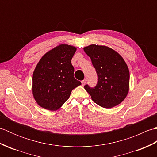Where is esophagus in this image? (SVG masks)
Here are the masks:
<instances>
[{"instance_id": "obj_1", "label": "esophagus", "mask_w": 157, "mask_h": 157, "mask_svg": "<svg viewBox=\"0 0 157 157\" xmlns=\"http://www.w3.org/2000/svg\"><path fill=\"white\" fill-rule=\"evenodd\" d=\"M86 79H84V80L82 81V86H84V85L86 84Z\"/></svg>"}]
</instances>
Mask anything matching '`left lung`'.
Returning a JSON list of instances; mask_svg holds the SVG:
<instances>
[{"mask_svg":"<svg viewBox=\"0 0 157 157\" xmlns=\"http://www.w3.org/2000/svg\"><path fill=\"white\" fill-rule=\"evenodd\" d=\"M91 59L98 75L94 88H84L92 101L105 109L119 105L128 94L129 71L124 59L117 52L106 46L91 44L84 48Z\"/></svg>","mask_w":157,"mask_h":157,"instance_id":"obj_1","label":"left lung"}]
</instances>
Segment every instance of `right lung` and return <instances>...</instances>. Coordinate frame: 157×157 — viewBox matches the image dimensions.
<instances>
[{"label": "right lung", "mask_w": 157, "mask_h": 157, "mask_svg": "<svg viewBox=\"0 0 157 157\" xmlns=\"http://www.w3.org/2000/svg\"><path fill=\"white\" fill-rule=\"evenodd\" d=\"M77 48L62 44L42 56L32 75V94L37 104L55 111L67 101L72 90L81 85L73 77L71 59Z\"/></svg>", "instance_id": "add662e5"}]
</instances>
